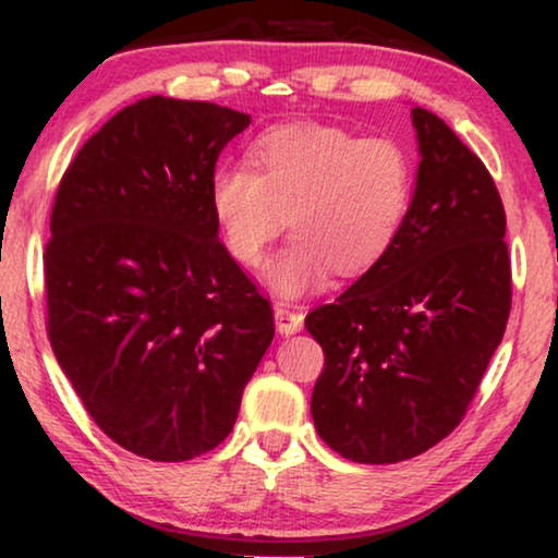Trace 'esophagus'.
I'll use <instances>...</instances> for the list:
<instances>
[{"label":"esophagus","instance_id":"esophagus-1","mask_svg":"<svg viewBox=\"0 0 558 558\" xmlns=\"http://www.w3.org/2000/svg\"><path fill=\"white\" fill-rule=\"evenodd\" d=\"M274 319H277V327L281 335H292L302 323V312L296 304L277 302V307H274Z\"/></svg>","mask_w":558,"mask_h":558}]
</instances>
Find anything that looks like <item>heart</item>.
Wrapping results in <instances>:
<instances>
[{
  "mask_svg": "<svg viewBox=\"0 0 558 558\" xmlns=\"http://www.w3.org/2000/svg\"><path fill=\"white\" fill-rule=\"evenodd\" d=\"M342 201L338 195H332V197H327V201H323V208H327V210H332V208H338Z\"/></svg>",
  "mask_w": 558,
  "mask_h": 558,
  "instance_id": "obj_1",
  "label": "heart"
}]
</instances>
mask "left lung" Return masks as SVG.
Masks as SVG:
<instances>
[{
    "mask_svg": "<svg viewBox=\"0 0 558 558\" xmlns=\"http://www.w3.org/2000/svg\"><path fill=\"white\" fill-rule=\"evenodd\" d=\"M248 124L210 101L140 98L83 144L52 203V353L104 434L147 460L216 449L271 345V304L218 239L213 174Z\"/></svg>",
    "mask_w": 558,
    "mask_h": 558,
    "instance_id": "obj_1",
    "label": "left lung"
}]
</instances>
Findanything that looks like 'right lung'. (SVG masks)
<instances>
[{
    "mask_svg": "<svg viewBox=\"0 0 558 558\" xmlns=\"http://www.w3.org/2000/svg\"><path fill=\"white\" fill-rule=\"evenodd\" d=\"M416 187L378 262L304 325L323 345L312 391L323 441L345 460L391 464L454 432L510 315L498 187L475 151L414 106Z\"/></svg>",
    "mask_w": 558,
    "mask_h": 558,
    "instance_id": "obj_1",
    "label": "right lung"
}]
</instances>
